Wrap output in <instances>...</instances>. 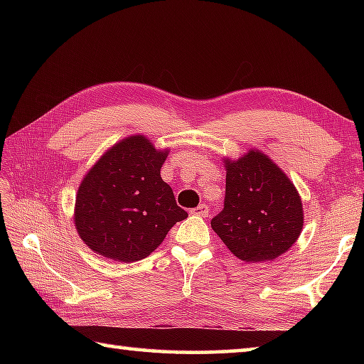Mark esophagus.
<instances>
[{"mask_svg":"<svg viewBox=\"0 0 364 364\" xmlns=\"http://www.w3.org/2000/svg\"><path fill=\"white\" fill-rule=\"evenodd\" d=\"M191 213L196 215V217H204L205 218L208 215V207L205 204H200V205H197L196 208H193Z\"/></svg>","mask_w":364,"mask_h":364,"instance_id":"1","label":"esophagus"}]
</instances>
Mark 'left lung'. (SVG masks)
Here are the masks:
<instances>
[{
  "instance_id": "left-lung-1",
  "label": "left lung",
  "mask_w": 364,
  "mask_h": 364,
  "mask_svg": "<svg viewBox=\"0 0 364 364\" xmlns=\"http://www.w3.org/2000/svg\"><path fill=\"white\" fill-rule=\"evenodd\" d=\"M225 207L212 230L244 262L274 260L292 247L304 228L299 191L263 152L226 159Z\"/></svg>"
}]
</instances>
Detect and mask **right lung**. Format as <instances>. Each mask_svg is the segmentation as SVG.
<instances>
[{"mask_svg": "<svg viewBox=\"0 0 364 364\" xmlns=\"http://www.w3.org/2000/svg\"><path fill=\"white\" fill-rule=\"evenodd\" d=\"M168 149L133 134L114 144L80 183L73 221L91 250L115 262H138L156 250L188 213L160 176Z\"/></svg>", "mask_w": 364, "mask_h": 364, "instance_id": "obj_1", "label": "right lung"}]
</instances>
